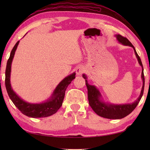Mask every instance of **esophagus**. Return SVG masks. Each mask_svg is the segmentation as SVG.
Masks as SVG:
<instances>
[{"label": "esophagus", "mask_w": 150, "mask_h": 150, "mask_svg": "<svg viewBox=\"0 0 150 150\" xmlns=\"http://www.w3.org/2000/svg\"><path fill=\"white\" fill-rule=\"evenodd\" d=\"M85 68L83 66H78L77 69H76V73L78 75H81L82 73L85 72Z\"/></svg>", "instance_id": "1"}]
</instances>
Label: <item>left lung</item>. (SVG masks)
<instances>
[{
	"mask_svg": "<svg viewBox=\"0 0 150 150\" xmlns=\"http://www.w3.org/2000/svg\"><path fill=\"white\" fill-rule=\"evenodd\" d=\"M117 40L120 43L123 45L129 46L132 47L135 53V55L137 59L139 64L142 67V75L141 77L143 81V85L142 88V90L140 94L139 98L137 99L134 103L132 104H113L105 103L103 99H101L102 95L98 91V89L95 86L90 85L88 84L87 81V76L85 74L82 75V77L85 79L86 85L88 89V97L89 104L93 110L98 115L102 117L110 119H120L128 115L132 111L135 110V108L137 106L141 100V98L144 93V69L140 59L139 56L137 53L134 46L132 44L129 42V40L126 37H124L120 35H115Z\"/></svg>",
	"mask_w": 150,
	"mask_h": 150,
	"instance_id": "1",
	"label": "left lung"
}]
</instances>
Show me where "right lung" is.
Masks as SVG:
<instances>
[{
    "mask_svg": "<svg viewBox=\"0 0 150 150\" xmlns=\"http://www.w3.org/2000/svg\"><path fill=\"white\" fill-rule=\"evenodd\" d=\"M19 41L15 44L12 49L10 56L8 60L6 69L5 85L8 94L15 106L21 111L22 113L29 117L42 118L46 117L55 114L61 107L64 98L65 91L68 85L75 78V73L68 75L57 85L53 91L52 96L48 100L40 104H31L27 103L19 97L13 90L10 83L11 67L13 59L14 57L15 51L17 50Z\"/></svg>",
    "mask_w": 150,
    "mask_h": 150,
    "instance_id": "right-lung-1",
    "label": "right lung"
}]
</instances>
